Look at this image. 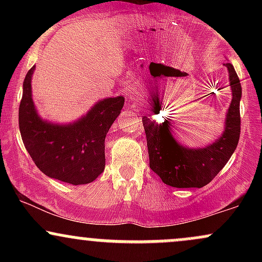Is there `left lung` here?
Listing matches in <instances>:
<instances>
[{
    "mask_svg": "<svg viewBox=\"0 0 262 262\" xmlns=\"http://www.w3.org/2000/svg\"><path fill=\"white\" fill-rule=\"evenodd\" d=\"M231 89V103L225 118L224 132L214 143L204 148L191 149L183 146L173 137L169 121L161 124L144 117L149 164L162 182L176 188H201L218 175L236 149L240 137V100L242 85L233 65L227 62ZM152 111L159 110V101L152 102Z\"/></svg>",
    "mask_w": 262,
    "mask_h": 262,
    "instance_id": "left-lung-1",
    "label": "left lung"
}]
</instances>
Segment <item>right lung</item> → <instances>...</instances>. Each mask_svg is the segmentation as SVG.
<instances>
[{
  "label": "right lung",
  "instance_id": "right-lung-1",
  "mask_svg": "<svg viewBox=\"0 0 262 262\" xmlns=\"http://www.w3.org/2000/svg\"><path fill=\"white\" fill-rule=\"evenodd\" d=\"M26 75L19 104V130L27 151L41 172L52 179L86 185L103 172L104 139L121 113L124 97L98 101L79 121L54 124L38 116L32 100V75Z\"/></svg>",
  "mask_w": 262,
  "mask_h": 262
}]
</instances>
